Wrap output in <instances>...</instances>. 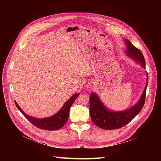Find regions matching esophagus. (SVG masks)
<instances>
[{
    "label": "esophagus",
    "mask_w": 161,
    "mask_h": 161,
    "mask_svg": "<svg viewBox=\"0 0 161 161\" xmlns=\"http://www.w3.org/2000/svg\"><path fill=\"white\" fill-rule=\"evenodd\" d=\"M86 90H88V91H90V90H94V85L92 84V83H88L86 85Z\"/></svg>",
    "instance_id": "1"
}]
</instances>
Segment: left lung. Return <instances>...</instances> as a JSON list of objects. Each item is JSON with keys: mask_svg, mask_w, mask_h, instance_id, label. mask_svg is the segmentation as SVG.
<instances>
[{"mask_svg": "<svg viewBox=\"0 0 161 161\" xmlns=\"http://www.w3.org/2000/svg\"><path fill=\"white\" fill-rule=\"evenodd\" d=\"M124 41L127 46L125 53L137 63H139L142 67L145 68V60L142 52L129 40L124 39ZM148 83V76L147 73L146 86L139 101L133 106L124 111H114L109 109L104 106L97 94L92 92L90 96V114L94 124L106 130L117 129L127 125L142 109L145 104Z\"/></svg>", "mask_w": 161, "mask_h": 161, "instance_id": "1", "label": "left lung"}]
</instances>
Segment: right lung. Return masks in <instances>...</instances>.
<instances>
[{"mask_svg": "<svg viewBox=\"0 0 161 161\" xmlns=\"http://www.w3.org/2000/svg\"><path fill=\"white\" fill-rule=\"evenodd\" d=\"M79 94L80 93H76L74 94L70 99H69L64 103L62 108L56 114H55L54 115L50 117L42 119H37L28 115V114H25L23 111V110L18 106L16 101H14V103L17 108L20 111V112L34 125L41 129L55 130L62 128L67 122L69 117V114L70 108L71 107L76 98L78 97Z\"/></svg>", "mask_w": 161, "mask_h": 161, "instance_id": "add662e5", "label": "right lung"}]
</instances>
